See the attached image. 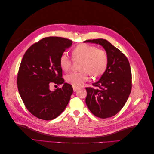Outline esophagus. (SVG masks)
Segmentation results:
<instances>
[{
	"label": "esophagus",
	"mask_w": 154,
	"mask_h": 154,
	"mask_svg": "<svg viewBox=\"0 0 154 154\" xmlns=\"http://www.w3.org/2000/svg\"><path fill=\"white\" fill-rule=\"evenodd\" d=\"M72 87H73V91H74V92H76V91L78 89V87H74V86H72Z\"/></svg>",
	"instance_id": "34e87169"
}]
</instances>
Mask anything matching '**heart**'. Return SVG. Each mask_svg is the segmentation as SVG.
Returning a JSON list of instances; mask_svg holds the SVG:
<instances>
[{"mask_svg":"<svg viewBox=\"0 0 154 154\" xmlns=\"http://www.w3.org/2000/svg\"><path fill=\"white\" fill-rule=\"evenodd\" d=\"M74 59H83L80 72H72L66 76V80L72 86L80 87L89 78L90 73L94 76L103 74L108 66L109 58L106 52L102 49H97L95 45L81 44L76 45L72 52ZM61 69L65 72L71 67V59L66 53H63L59 59Z\"/></svg>","mask_w":154,"mask_h":154,"instance_id":"obj_1","label":"heart"}]
</instances>
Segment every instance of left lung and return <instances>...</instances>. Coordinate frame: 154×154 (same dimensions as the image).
I'll return each instance as SVG.
<instances>
[{
  "instance_id": "left-lung-1",
  "label": "left lung",
  "mask_w": 154,
  "mask_h": 154,
  "mask_svg": "<svg viewBox=\"0 0 154 154\" xmlns=\"http://www.w3.org/2000/svg\"><path fill=\"white\" fill-rule=\"evenodd\" d=\"M102 45L108 54V66L100 80L86 87L88 109L95 116L112 117L122 109L132 90V72L127 57L105 39L84 41Z\"/></svg>"
}]
</instances>
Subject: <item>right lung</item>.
Segmentation results:
<instances>
[{
  "instance_id": "add662e5",
  "label": "right lung",
  "mask_w": 154,
  "mask_h": 154,
  "mask_svg": "<svg viewBox=\"0 0 154 154\" xmlns=\"http://www.w3.org/2000/svg\"><path fill=\"white\" fill-rule=\"evenodd\" d=\"M72 40L49 36L40 40L26 51L17 74V87L24 103L35 117L52 120L66 108L73 92L71 85L64 83L59 59ZM52 83L64 85L54 91Z\"/></svg>"
}]
</instances>
